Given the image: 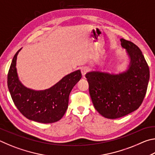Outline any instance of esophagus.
<instances>
[{
	"instance_id": "1",
	"label": "esophagus",
	"mask_w": 155,
	"mask_h": 155,
	"mask_svg": "<svg viewBox=\"0 0 155 155\" xmlns=\"http://www.w3.org/2000/svg\"><path fill=\"white\" fill-rule=\"evenodd\" d=\"M88 70H89V69L87 67H83L82 68H81V73H82L83 77H85V74L88 72Z\"/></svg>"
}]
</instances>
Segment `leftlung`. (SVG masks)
Listing matches in <instances>:
<instances>
[{
  "instance_id": "left-lung-1",
  "label": "left lung",
  "mask_w": 155,
  "mask_h": 155,
  "mask_svg": "<svg viewBox=\"0 0 155 155\" xmlns=\"http://www.w3.org/2000/svg\"><path fill=\"white\" fill-rule=\"evenodd\" d=\"M120 41L130 59L126 71L117 74L92 71L85 75L94 107L109 119L137 110L145 97L150 78L149 67L139 47L124 39Z\"/></svg>"
}]
</instances>
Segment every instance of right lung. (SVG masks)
Wrapping results in <instances>:
<instances>
[{
  "label": "right lung",
  "mask_w": 155,
  "mask_h": 155,
  "mask_svg": "<svg viewBox=\"0 0 155 155\" xmlns=\"http://www.w3.org/2000/svg\"><path fill=\"white\" fill-rule=\"evenodd\" d=\"M18 51L7 75V85L13 101L24 116L33 121L53 123L64 116L68 107L69 95L82 77L79 70L68 74L55 85L44 90H33L20 82L16 70Z\"/></svg>",
  "instance_id": "1"
}]
</instances>
